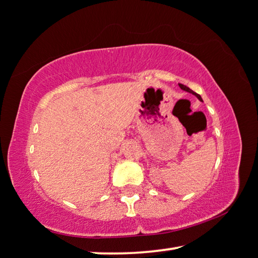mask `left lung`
Listing matches in <instances>:
<instances>
[{
  "mask_svg": "<svg viewBox=\"0 0 258 258\" xmlns=\"http://www.w3.org/2000/svg\"><path fill=\"white\" fill-rule=\"evenodd\" d=\"M179 87L181 88V89H183V90H186V92H188V93H191L192 95H195V96H196L198 99H200V101H203L202 97H201V95H198L197 93L194 92V90H191L190 88L187 87V86H184V85H182V84H179Z\"/></svg>",
  "mask_w": 258,
  "mask_h": 258,
  "instance_id": "left-lung-1",
  "label": "left lung"
}]
</instances>
